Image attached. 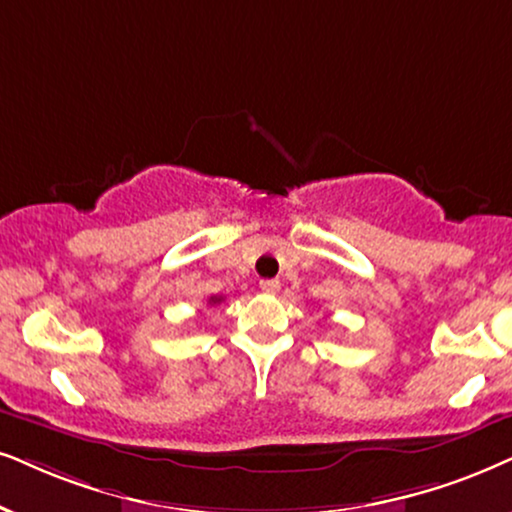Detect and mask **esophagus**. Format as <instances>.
Returning a JSON list of instances; mask_svg holds the SVG:
<instances>
[{"label": "esophagus", "mask_w": 512, "mask_h": 512, "mask_svg": "<svg viewBox=\"0 0 512 512\" xmlns=\"http://www.w3.org/2000/svg\"><path fill=\"white\" fill-rule=\"evenodd\" d=\"M260 288H262L267 295H274V293H278V288H281V283H278L276 278H267V281L260 283Z\"/></svg>", "instance_id": "obj_1"}]
</instances>
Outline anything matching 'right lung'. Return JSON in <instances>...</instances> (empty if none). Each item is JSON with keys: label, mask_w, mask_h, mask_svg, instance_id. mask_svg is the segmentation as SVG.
I'll list each match as a JSON object with an SVG mask.
<instances>
[{"label": "right lung", "mask_w": 512, "mask_h": 512, "mask_svg": "<svg viewBox=\"0 0 512 512\" xmlns=\"http://www.w3.org/2000/svg\"><path fill=\"white\" fill-rule=\"evenodd\" d=\"M224 300V297H219V295H215V297H210V304H219V302H222Z\"/></svg>", "instance_id": "1"}]
</instances>
